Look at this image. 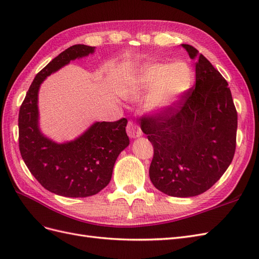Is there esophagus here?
Returning a JSON list of instances; mask_svg holds the SVG:
<instances>
[{"mask_svg": "<svg viewBox=\"0 0 259 259\" xmlns=\"http://www.w3.org/2000/svg\"><path fill=\"white\" fill-rule=\"evenodd\" d=\"M126 132L131 138H137L139 136H142V130H140V127L134 122H128L126 126Z\"/></svg>", "mask_w": 259, "mask_h": 259, "instance_id": "esophagus-1", "label": "esophagus"}]
</instances>
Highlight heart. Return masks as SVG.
I'll return each mask as SVG.
<instances>
[{
  "instance_id": "b5f03b06",
  "label": "heart",
  "mask_w": 259,
  "mask_h": 259,
  "mask_svg": "<svg viewBox=\"0 0 259 259\" xmlns=\"http://www.w3.org/2000/svg\"><path fill=\"white\" fill-rule=\"evenodd\" d=\"M191 69L186 62L173 64L147 62L132 76L133 97H139L152 91L151 105L154 109L169 106L188 90L191 82Z\"/></svg>"
}]
</instances>
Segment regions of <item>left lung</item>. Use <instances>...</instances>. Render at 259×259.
Listing matches in <instances>:
<instances>
[{"mask_svg": "<svg viewBox=\"0 0 259 259\" xmlns=\"http://www.w3.org/2000/svg\"><path fill=\"white\" fill-rule=\"evenodd\" d=\"M195 62V85L173 106L142 117L153 146L149 176L170 197H195L223 176L236 151L238 113L228 83L198 50L182 44Z\"/></svg>", "mask_w": 259, "mask_h": 259, "instance_id": "8db88e82", "label": "left lung"}]
</instances>
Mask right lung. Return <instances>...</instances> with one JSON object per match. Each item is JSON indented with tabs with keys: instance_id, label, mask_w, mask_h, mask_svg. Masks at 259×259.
<instances>
[{
	"instance_id": "1",
	"label": "right lung",
	"mask_w": 259,
	"mask_h": 259,
	"mask_svg": "<svg viewBox=\"0 0 259 259\" xmlns=\"http://www.w3.org/2000/svg\"><path fill=\"white\" fill-rule=\"evenodd\" d=\"M94 52L93 46L76 44L60 53L35 75L19 110L22 160L46 190L62 197L85 198L103 190L110 183L117 156L130 145L125 117L95 122L81 136L62 144L53 142L40 130L37 96L41 83L71 60Z\"/></svg>"
}]
</instances>
